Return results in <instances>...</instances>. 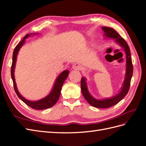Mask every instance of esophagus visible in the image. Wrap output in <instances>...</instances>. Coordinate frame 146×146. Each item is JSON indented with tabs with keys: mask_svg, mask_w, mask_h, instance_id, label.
<instances>
[{
	"mask_svg": "<svg viewBox=\"0 0 146 146\" xmlns=\"http://www.w3.org/2000/svg\"><path fill=\"white\" fill-rule=\"evenodd\" d=\"M72 68L75 70H79L82 68V66L78 63H76L72 66Z\"/></svg>",
	"mask_w": 146,
	"mask_h": 146,
	"instance_id": "esophagus-1",
	"label": "esophagus"
}]
</instances>
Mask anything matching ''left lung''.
Listing matches in <instances>:
<instances>
[{
	"label": "left lung",
	"mask_w": 146,
	"mask_h": 146,
	"mask_svg": "<svg viewBox=\"0 0 146 146\" xmlns=\"http://www.w3.org/2000/svg\"><path fill=\"white\" fill-rule=\"evenodd\" d=\"M102 29L104 32H105L104 34L106 37L115 39V41L123 48V50H124L125 52L126 73L122 88L119 94L114 96L111 98L105 99L104 100H98L92 98L91 95L90 94L87 88L86 78L85 77L82 78L80 85L83 96H84L86 100L91 106L99 108H107L111 107L112 106L118 104L127 94L130 86L132 75H133V64H132L130 48L129 45L127 44V42L124 40V39L122 38L120 36V35L112 28L102 27Z\"/></svg>",
	"instance_id": "left-lung-1"
}]
</instances>
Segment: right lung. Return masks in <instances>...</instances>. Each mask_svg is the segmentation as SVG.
<instances>
[{"mask_svg":"<svg viewBox=\"0 0 146 146\" xmlns=\"http://www.w3.org/2000/svg\"><path fill=\"white\" fill-rule=\"evenodd\" d=\"M31 35H32V33L26 35L24 36V38H23V40L20 41L18 43V44L16 46L14 52H13V61H12V65H11V78L13 82L14 89L17 96H18L19 98L22 101H23L26 105H27L30 107L35 110L47 109L53 107V106L56 103V102L58 101L60 96L61 88H62V86L63 85L65 80L67 78L68 76L69 70H65L59 75V76L56 78V80L54 84V86L53 87V89L50 92V93L48 96H47L46 98L38 101H30L23 98V97L19 94L18 90H17L16 82H15L14 72H15V68L16 61L17 58V55L18 54V52L21 48V47L23 46L24 44L25 39L27 38L29 36H30Z\"/></svg>","mask_w":146,"mask_h":146,"instance_id":"obj_1","label":"right lung"}]
</instances>
